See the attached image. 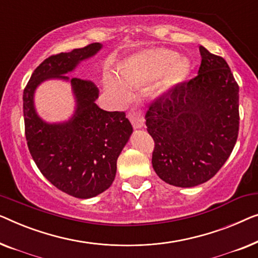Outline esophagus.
I'll return each instance as SVG.
<instances>
[{
    "mask_svg": "<svg viewBox=\"0 0 258 258\" xmlns=\"http://www.w3.org/2000/svg\"><path fill=\"white\" fill-rule=\"evenodd\" d=\"M127 117L130 121L132 122L134 128H141L145 125V118L143 113H141L140 110H138L137 107H132L128 111Z\"/></svg>",
    "mask_w": 258,
    "mask_h": 258,
    "instance_id": "34e87169",
    "label": "esophagus"
}]
</instances>
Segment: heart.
<instances>
[{
    "label": "heart",
    "instance_id": "1",
    "mask_svg": "<svg viewBox=\"0 0 258 258\" xmlns=\"http://www.w3.org/2000/svg\"><path fill=\"white\" fill-rule=\"evenodd\" d=\"M176 53L166 49H148L131 56L122 61L119 67L121 81L128 86H136L147 83L167 71V79L179 78L183 74L184 65L181 60H176ZM120 79L112 71L104 75V83L111 91L125 96L126 89Z\"/></svg>",
    "mask_w": 258,
    "mask_h": 258
}]
</instances>
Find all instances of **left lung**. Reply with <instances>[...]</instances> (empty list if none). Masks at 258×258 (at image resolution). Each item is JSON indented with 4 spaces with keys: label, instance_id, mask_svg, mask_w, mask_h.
<instances>
[{
    "label": "left lung",
    "instance_id": "1",
    "mask_svg": "<svg viewBox=\"0 0 258 258\" xmlns=\"http://www.w3.org/2000/svg\"><path fill=\"white\" fill-rule=\"evenodd\" d=\"M198 76L159 97L146 113L152 165L166 183L194 187L215 175L238 136V85L229 65L200 45Z\"/></svg>",
    "mask_w": 258,
    "mask_h": 258
}]
</instances>
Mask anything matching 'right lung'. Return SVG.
Segmentation results:
<instances>
[{
    "mask_svg": "<svg viewBox=\"0 0 258 258\" xmlns=\"http://www.w3.org/2000/svg\"><path fill=\"white\" fill-rule=\"evenodd\" d=\"M101 48L92 43L50 56L32 72L23 92L25 138L35 164L53 186L78 199L97 197L111 186L117 159L133 132L125 112L98 106L99 90L92 82L67 76ZM49 79L71 83L76 107L67 122L46 123L35 111V89Z\"/></svg>",
    "mask_w": 258,
    "mask_h": 258,
    "instance_id": "add662e5",
    "label": "right lung"
}]
</instances>
